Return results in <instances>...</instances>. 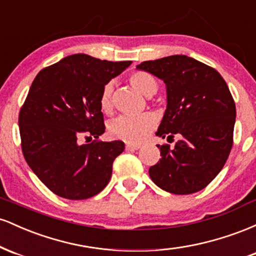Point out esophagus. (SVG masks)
<instances>
[{
  "mask_svg": "<svg viewBox=\"0 0 256 256\" xmlns=\"http://www.w3.org/2000/svg\"><path fill=\"white\" fill-rule=\"evenodd\" d=\"M125 148H126V150H128V152H134V150H138L140 146L138 144H131V143H128V144L125 146Z\"/></svg>",
  "mask_w": 256,
  "mask_h": 256,
  "instance_id": "obj_1",
  "label": "esophagus"
}]
</instances>
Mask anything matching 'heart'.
I'll return each instance as SVG.
<instances>
[{
    "instance_id": "b5f03b06",
    "label": "heart",
    "mask_w": 256,
    "mask_h": 256,
    "mask_svg": "<svg viewBox=\"0 0 256 256\" xmlns=\"http://www.w3.org/2000/svg\"><path fill=\"white\" fill-rule=\"evenodd\" d=\"M130 83L146 96H152L158 91V80L150 73L134 72L130 76ZM113 82L104 85L100 96V106L104 112L112 110V95ZM156 118L152 113H143L140 116H119L108 124V134L116 140L128 143H138L152 130Z\"/></svg>"
}]
</instances>
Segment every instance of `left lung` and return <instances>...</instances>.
Instances as JSON below:
<instances>
[{"label": "left lung", "instance_id": "8db88e82", "mask_svg": "<svg viewBox=\"0 0 256 256\" xmlns=\"http://www.w3.org/2000/svg\"><path fill=\"white\" fill-rule=\"evenodd\" d=\"M137 70L166 84L167 106L155 134L172 140L158 146L161 158L149 168L152 180L167 192L189 195L207 186L224 167L232 148L236 106L218 71L186 55L144 61Z\"/></svg>", "mask_w": 256, "mask_h": 256}]
</instances>
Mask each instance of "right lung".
Returning a JSON list of instances; mask_svg holds the SVG:
<instances>
[{"instance_id": "obj_1", "label": "right lung", "mask_w": 256, "mask_h": 256, "mask_svg": "<svg viewBox=\"0 0 256 256\" xmlns=\"http://www.w3.org/2000/svg\"><path fill=\"white\" fill-rule=\"evenodd\" d=\"M132 62L73 54L46 67L32 82L20 110L24 158L40 180L64 198L85 200L104 189L124 142L94 140L104 132L100 96Z\"/></svg>"}]
</instances>
